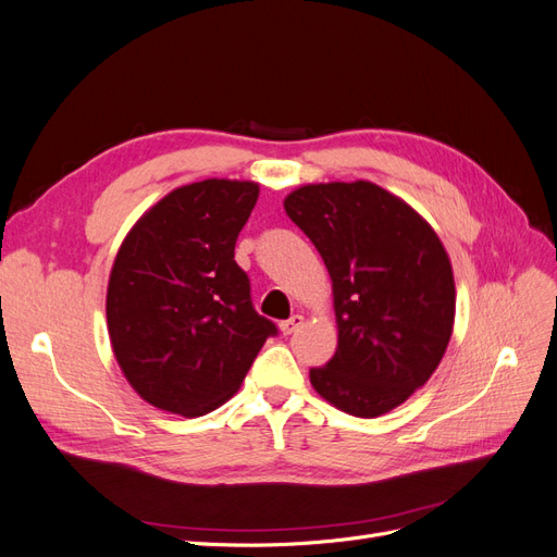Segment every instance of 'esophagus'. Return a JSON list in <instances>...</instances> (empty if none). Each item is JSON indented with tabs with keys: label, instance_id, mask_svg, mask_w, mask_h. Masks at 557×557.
Returning a JSON list of instances; mask_svg holds the SVG:
<instances>
[{
	"label": "esophagus",
	"instance_id": "1",
	"mask_svg": "<svg viewBox=\"0 0 557 557\" xmlns=\"http://www.w3.org/2000/svg\"><path fill=\"white\" fill-rule=\"evenodd\" d=\"M301 325H305V315L295 313V315H290L288 320H283V323H281V332H283L285 336H288V334L297 332Z\"/></svg>",
	"mask_w": 557,
	"mask_h": 557
}]
</instances>
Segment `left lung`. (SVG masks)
Listing matches in <instances>:
<instances>
[{
	"label": "left lung",
	"instance_id": "8db88e82",
	"mask_svg": "<svg viewBox=\"0 0 557 557\" xmlns=\"http://www.w3.org/2000/svg\"><path fill=\"white\" fill-rule=\"evenodd\" d=\"M323 258L339 346L309 376L332 407L376 418L440 367L453 334L455 281L423 215L376 183H311L283 201Z\"/></svg>",
	"mask_w": 557,
	"mask_h": 557
}]
</instances>
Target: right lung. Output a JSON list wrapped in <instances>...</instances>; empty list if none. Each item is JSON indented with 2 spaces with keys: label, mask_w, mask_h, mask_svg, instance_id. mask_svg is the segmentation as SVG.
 I'll return each mask as SVG.
<instances>
[{
  "label": "right lung",
  "mask_w": 557,
  "mask_h": 557,
  "mask_svg": "<svg viewBox=\"0 0 557 557\" xmlns=\"http://www.w3.org/2000/svg\"><path fill=\"white\" fill-rule=\"evenodd\" d=\"M260 185L207 178L150 207L117 250L107 290L113 356L153 407L205 416L239 391L276 325L252 309L234 244Z\"/></svg>",
  "instance_id": "obj_1"
}]
</instances>
